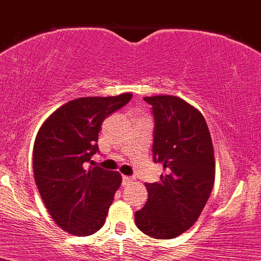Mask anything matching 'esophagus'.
I'll return each mask as SVG.
<instances>
[{
    "instance_id": "1",
    "label": "esophagus",
    "mask_w": 261,
    "mask_h": 261,
    "mask_svg": "<svg viewBox=\"0 0 261 261\" xmlns=\"http://www.w3.org/2000/svg\"><path fill=\"white\" fill-rule=\"evenodd\" d=\"M132 181H134L133 177H130V176H123V185H128V184H129V182H132Z\"/></svg>"
}]
</instances>
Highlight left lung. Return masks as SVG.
I'll return each mask as SVG.
<instances>
[{
	"label": "left lung",
	"instance_id": "obj_1",
	"mask_svg": "<svg viewBox=\"0 0 261 261\" xmlns=\"http://www.w3.org/2000/svg\"><path fill=\"white\" fill-rule=\"evenodd\" d=\"M154 119L153 161L162 163L161 181L146 184L148 201L136 225L154 239H173L202 212L215 182L210 130L198 109L173 95L146 96Z\"/></svg>",
	"mask_w": 261,
	"mask_h": 261
}]
</instances>
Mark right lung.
Segmentation results:
<instances>
[{
    "instance_id": "right-lung-1",
    "label": "right lung",
    "mask_w": 261,
    "mask_h": 261,
    "mask_svg": "<svg viewBox=\"0 0 261 261\" xmlns=\"http://www.w3.org/2000/svg\"><path fill=\"white\" fill-rule=\"evenodd\" d=\"M130 98V93H123L74 99L56 109L37 132L35 182L55 224L71 235L88 236L101 229L122 184L119 172L85 170L84 163L99 152L103 120Z\"/></svg>"
}]
</instances>
